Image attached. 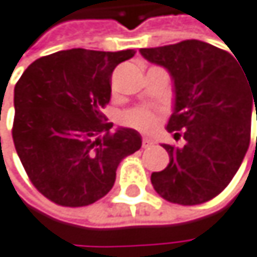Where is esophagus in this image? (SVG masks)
<instances>
[{
    "mask_svg": "<svg viewBox=\"0 0 257 257\" xmlns=\"http://www.w3.org/2000/svg\"><path fill=\"white\" fill-rule=\"evenodd\" d=\"M152 145H154V142H152L151 139H143V143H142L143 148H149V146H152Z\"/></svg>",
    "mask_w": 257,
    "mask_h": 257,
    "instance_id": "1",
    "label": "esophagus"
}]
</instances>
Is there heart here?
<instances>
[{
	"label": "heart",
	"mask_w": 257,
	"mask_h": 257,
	"mask_svg": "<svg viewBox=\"0 0 257 257\" xmlns=\"http://www.w3.org/2000/svg\"><path fill=\"white\" fill-rule=\"evenodd\" d=\"M121 120L124 124L137 127V130H142V131H149L155 124V115L149 109H145V108H134L131 111L124 112Z\"/></svg>",
	"instance_id": "b5f03b06"
}]
</instances>
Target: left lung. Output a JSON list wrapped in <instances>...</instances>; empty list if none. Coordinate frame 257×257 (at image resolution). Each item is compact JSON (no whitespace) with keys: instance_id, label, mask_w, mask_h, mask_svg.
<instances>
[{"instance_id":"8db88e82","label":"left lung","mask_w":257,"mask_h":257,"mask_svg":"<svg viewBox=\"0 0 257 257\" xmlns=\"http://www.w3.org/2000/svg\"><path fill=\"white\" fill-rule=\"evenodd\" d=\"M140 53L169 71L175 103L166 130L184 139L180 148L163 145L169 164L151 175L152 186L171 203L203 204L228 186L247 154L257 83L230 53L203 41L140 48Z\"/></svg>"}]
</instances>
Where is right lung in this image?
Returning a JSON list of instances; mask_svg holds the SVG:
<instances>
[{
  "label": "right lung",
  "mask_w": 257,
  "mask_h": 257,
  "mask_svg": "<svg viewBox=\"0 0 257 257\" xmlns=\"http://www.w3.org/2000/svg\"><path fill=\"white\" fill-rule=\"evenodd\" d=\"M134 50H62L36 59L15 85L13 143L33 186L53 203L82 207L114 186L120 161L142 148L131 127L109 133L102 109L114 68Z\"/></svg>",
  "instance_id": "right-lung-1"
}]
</instances>
